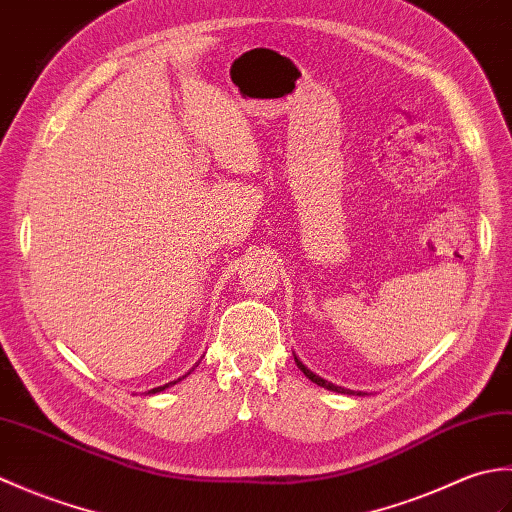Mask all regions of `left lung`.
I'll return each instance as SVG.
<instances>
[{"instance_id":"8db88e82","label":"left lung","mask_w":512,"mask_h":512,"mask_svg":"<svg viewBox=\"0 0 512 512\" xmlns=\"http://www.w3.org/2000/svg\"><path fill=\"white\" fill-rule=\"evenodd\" d=\"M295 361H297V367L301 369V372L303 374H306L310 380H312V383H317V385H321V387H325V389H330V391H339V394H354V391L352 389H343V387H336V385H332V383H328V380H323L321 376H317V374H312L310 372V369L306 367V365H303L301 361H299V358L295 356ZM356 396H363V391H358V394Z\"/></svg>"}]
</instances>
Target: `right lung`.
<instances>
[{
	"mask_svg": "<svg viewBox=\"0 0 512 512\" xmlns=\"http://www.w3.org/2000/svg\"><path fill=\"white\" fill-rule=\"evenodd\" d=\"M184 376H187V374H184ZM182 376V378H184ZM182 378H178V380H182ZM178 380H171V383H167V385H162V387H154V389H149L147 391V394H158V391H162V389H167V387H171V385H176L178 383Z\"/></svg>",
	"mask_w": 512,
	"mask_h": 512,
	"instance_id": "right-lung-1",
	"label": "right lung"
}]
</instances>
